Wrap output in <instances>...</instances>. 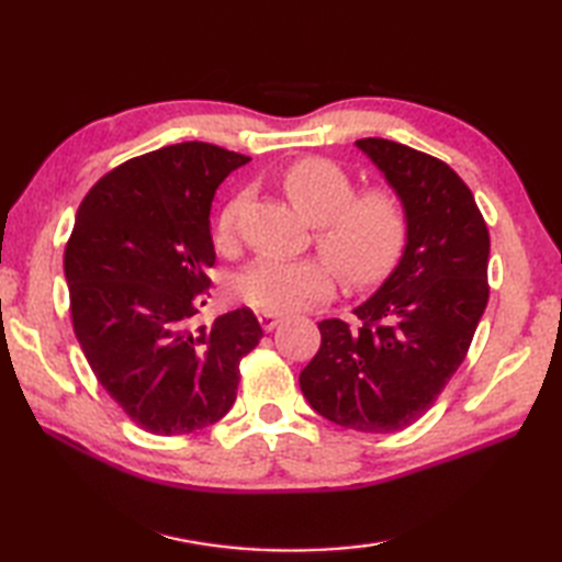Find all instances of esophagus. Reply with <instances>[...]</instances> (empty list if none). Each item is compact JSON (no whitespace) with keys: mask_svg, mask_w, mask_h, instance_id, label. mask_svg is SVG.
<instances>
[{"mask_svg":"<svg viewBox=\"0 0 562 562\" xmlns=\"http://www.w3.org/2000/svg\"><path fill=\"white\" fill-rule=\"evenodd\" d=\"M258 321H260V326H262V330H274L278 328L280 324H282V318L278 316V314H270V312H262L260 316H258Z\"/></svg>","mask_w":562,"mask_h":562,"instance_id":"obj_1","label":"esophagus"}]
</instances>
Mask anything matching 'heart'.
<instances>
[{"instance_id":"1","label":"heart","mask_w":562,"mask_h":562,"mask_svg":"<svg viewBox=\"0 0 562 562\" xmlns=\"http://www.w3.org/2000/svg\"><path fill=\"white\" fill-rule=\"evenodd\" d=\"M282 188L296 212L316 224L314 241L342 280L364 288L384 280L408 238V210L396 190L369 188L355 193L352 176L340 164L306 157L282 171ZM244 195L220 212L214 241L222 250L236 244V220ZM324 258L260 256L236 274L234 292L248 306L270 314H292L312 306L336 288V270Z\"/></svg>"}]
</instances>
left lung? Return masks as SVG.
<instances>
[{
  "mask_svg": "<svg viewBox=\"0 0 562 562\" xmlns=\"http://www.w3.org/2000/svg\"><path fill=\"white\" fill-rule=\"evenodd\" d=\"M355 145L405 202L408 238L384 284L355 308L360 328L321 321L300 386L326 420L386 435L432 408L469 352L491 292V234L445 161L381 137Z\"/></svg>",
  "mask_w": 562,
  "mask_h": 562,
  "instance_id": "1",
  "label": "left lung"
}]
</instances>
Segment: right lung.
<instances>
[{
    "mask_svg": "<svg viewBox=\"0 0 562 562\" xmlns=\"http://www.w3.org/2000/svg\"><path fill=\"white\" fill-rule=\"evenodd\" d=\"M250 159L181 142L105 173L77 210L65 248L71 326L99 384L151 435L222 420L238 362L262 328L250 308L190 328L214 266V190Z\"/></svg>",
    "mask_w": 562,
    "mask_h": 562,
    "instance_id": "right-lung-1",
    "label": "right lung"
}]
</instances>
